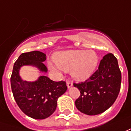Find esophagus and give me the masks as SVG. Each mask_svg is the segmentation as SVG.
<instances>
[{"label": "esophagus", "instance_id": "esophagus-1", "mask_svg": "<svg viewBox=\"0 0 131 131\" xmlns=\"http://www.w3.org/2000/svg\"><path fill=\"white\" fill-rule=\"evenodd\" d=\"M67 86L68 89H70L73 86V83L72 81H67Z\"/></svg>", "mask_w": 131, "mask_h": 131}]
</instances>
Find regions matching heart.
<instances>
[{"label":"heart","mask_w":131,"mask_h":131,"mask_svg":"<svg viewBox=\"0 0 131 131\" xmlns=\"http://www.w3.org/2000/svg\"><path fill=\"white\" fill-rule=\"evenodd\" d=\"M54 62L57 67L51 63L48 64L51 70L70 71L75 80L84 81L91 77L97 67L99 57L93 50H67L57 53Z\"/></svg>","instance_id":"b5f03b06"}]
</instances>
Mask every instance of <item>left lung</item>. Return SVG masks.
<instances>
[{"instance_id":"1","label":"left lung","mask_w":131,"mask_h":131,"mask_svg":"<svg viewBox=\"0 0 131 131\" xmlns=\"http://www.w3.org/2000/svg\"><path fill=\"white\" fill-rule=\"evenodd\" d=\"M121 73L118 60L111 53L101 60L99 69L90 78L74 84L81 93L75 105L80 112L94 116L109 108L118 97L121 89Z\"/></svg>"}]
</instances>
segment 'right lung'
<instances>
[{
  "instance_id": "add662e5",
  "label": "right lung",
  "mask_w": 131,
  "mask_h": 131,
  "mask_svg": "<svg viewBox=\"0 0 131 131\" xmlns=\"http://www.w3.org/2000/svg\"><path fill=\"white\" fill-rule=\"evenodd\" d=\"M46 54L39 51L23 53L15 62L10 83L13 94L21 111L35 119H45L56 110L57 99L67 89L65 81H54L42 75L34 81H24L20 76L23 66L35 67L40 73H47L43 62Z\"/></svg>"
}]
</instances>
